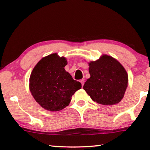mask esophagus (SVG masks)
Listing matches in <instances>:
<instances>
[{"mask_svg":"<svg viewBox=\"0 0 150 150\" xmlns=\"http://www.w3.org/2000/svg\"><path fill=\"white\" fill-rule=\"evenodd\" d=\"M80 82H81V85H82V86H83V85H84V83H85V79H81V80L80 81Z\"/></svg>","mask_w":150,"mask_h":150,"instance_id":"1","label":"esophagus"}]
</instances>
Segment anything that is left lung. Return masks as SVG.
<instances>
[{
  "label": "left lung",
  "instance_id": "8db88e82",
  "mask_svg": "<svg viewBox=\"0 0 150 150\" xmlns=\"http://www.w3.org/2000/svg\"><path fill=\"white\" fill-rule=\"evenodd\" d=\"M91 77L83 86L92 100L103 105L120 102L128 87V76L117 60L107 55L89 63Z\"/></svg>",
  "mask_w": 150,
  "mask_h": 150
}]
</instances>
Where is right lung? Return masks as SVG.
I'll return each instance as SVG.
<instances>
[{
  "mask_svg": "<svg viewBox=\"0 0 150 150\" xmlns=\"http://www.w3.org/2000/svg\"><path fill=\"white\" fill-rule=\"evenodd\" d=\"M67 64L65 57L53 54L42 58L32 70L30 91L45 110H62L69 105L72 95L81 88V83L65 70Z\"/></svg>",
  "mask_w": 150,
  "mask_h": 150,
  "instance_id": "obj_1",
  "label": "right lung"
}]
</instances>
